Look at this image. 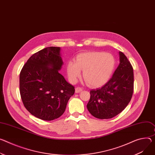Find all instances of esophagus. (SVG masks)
Returning a JSON list of instances; mask_svg holds the SVG:
<instances>
[{"label":"esophagus","instance_id":"34e87169","mask_svg":"<svg viewBox=\"0 0 155 155\" xmlns=\"http://www.w3.org/2000/svg\"><path fill=\"white\" fill-rule=\"evenodd\" d=\"M83 90V89L81 87H77L75 88V93H78L80 92H81Z\"/></svg>","mask_w":155,"mask_h":155}]
</instances>
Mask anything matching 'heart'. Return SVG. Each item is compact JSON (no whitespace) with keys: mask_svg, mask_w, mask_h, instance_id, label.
Instances as JSON below:
<instances>
[{"mask_svg":"<svg viewBox=\"0 0 155 155\" xmlns=\"http://www.w3.org/2000/svg\"><path fill=\"white\" fill-rule=\"evenodd\" d=\"M115 64V59L110 54L100 52L82 53L77 56V62L68 63L67 72L70 80L75 83L81 77L82 70L83 78L90 85L100 87L109 80Z\"/></svg>","mask_w":155,"mask_h":155,"instance_id":"b5f03b06","label":"heart"}]
</instances>
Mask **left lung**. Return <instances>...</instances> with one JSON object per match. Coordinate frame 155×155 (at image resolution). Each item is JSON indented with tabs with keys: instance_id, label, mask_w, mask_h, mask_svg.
Listing matches in <instances>:
<instances>
[{
	"instance_id": "1",
	"label": "left lung",
	"mask_w": 155,
	"mask_h": 155,
	"mask_svg": "<svg viewBox=\"0 0 155 155\" xmlns=\"http://www.w3.org/2000/svg\"><path fill=\"white\" fill-rule=\"evenodd\" d=\"M120 63L112 78L101 88L90 91L87 109L94 117L107 119L115 117L127 107L134 92L133 67L119 52Z\"/></svg>"
}]
</instances>
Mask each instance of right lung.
I'll return each instance as SVG.
<instances>
[{
	"label": "right lung",
	"mask_w": 155,
	"mask_h": 155,
	"mask_svg": "<svg viewBox=\"0 0 155 155\" xmlns=\"http://www.w3.org/2000/svg\"><path fill=\"white\" fill-rule=\"evenodd\" d=\"M63 65L59 47L33 54L20 74V92L25 108L42 120H52L64 112L75 88L59 72Z\"/></svg>",
	"instance_id": "add662e5"
}]
</instances>
